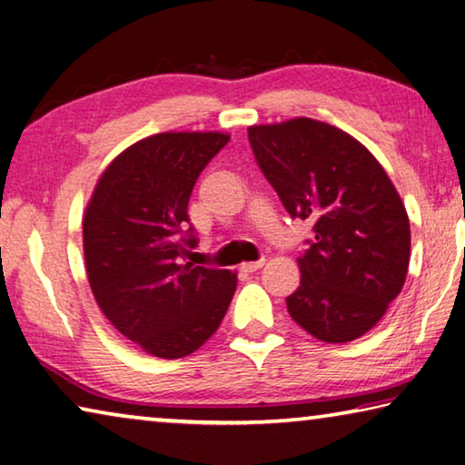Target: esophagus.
I'll return each instance as SVG.
<instances>
[{
    "label": "esophagus",
    "mask_w": 465,
    "mask_h": 465,
    "mask_svg": "<svg viewBox=\"0 0 465 465\" xmlns=\"http://www.w3.org/2000/svg\"><path fill=\"white\" fill-rule=\"evenodd\" d=\"M262 266H264V261H256V262H242L240 269L243 272H256L258 269H262Z\"/></svg>",
    "instance_id": "obj_1"
}]
</instances>
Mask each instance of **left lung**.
Returning <instances> with one entry per match:
<instances>
[{
    "instance_id": "8db88e82",
    "label": "left lung",
    "mask_w": 465,
    "mask_h": 465,
    "mask_svg": "<svg viewBox=\"0 0 465 465\" xmlns=\"http://www.w3.org/2000/svg\"><path fill=\"white\" fill-rule=\"evenodd\" d=\"M252 152L287 213L313 219L287 310L322 342L369 332L404 287L411 222L369 149L332 124L297 116L248 127Z\"/></svg>"
}]
</instances>
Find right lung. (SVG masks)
<instances>
[{
  "label": "right lung",
  "instance_id": "right-lung-1",
  "mask_svg": "<svg viewBox=\"0 0 465 465\" xmlns=\"http://www.w3.org/2000/svg\"><path fill=\"white\" fill-rule=\"evenodd\" d=\"M227 141L219 131L141 139L108 163L85 204L84 258L94 299L147 355H191L230 308L238 274L184 262L196 240L180 235L196 178Z\"/></svg>",
  "mask_w": 465,
  "mask_h": 465
}]
</instances>
